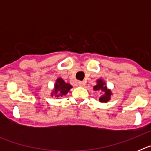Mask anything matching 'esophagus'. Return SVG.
Returning <instances> with one entry per match:
<instances>
[{"label":"esophagus","instance_id":"34e87169","mask_svg":"<svg viewBox=\"0 0 151 151\" xmlns=\"http://www.w3.org/2000/svg\"><path fill=\"white\" fill-rule=\"evenodd\" d=\"M85 82H82V81H80V82H78V85H79V86H82V87H83V86H85Z\"/></svg>","mask_w":151,"mask_h":151}]
</instances>
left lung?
I'll return each instance as SVG.
<instances>
[{
    "instance_id": "1",
    "label": "left lung",
    "mask_w": 151,
    "mask_h": 151,
    "mask_svg": "<svg viewBox=\"0 0 151 151\" xmlns=\"http://www.w3.org/2000/svg\"><path fill=\"white\" fill-rule=\"evenodd\" d=\"M94 91H100L104 93V94H103L101 97L99 98L100 102H107L110 101V96H111L112 93L110 90L107 89L106 86H105V82H103V80L98 79L97 81V85L94 86Z\"/></svg>"
}]
</instances>
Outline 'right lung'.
<instances>
[{
    "mask_svg": "<svg viewBox=\"0 0 151 151\" xmlns=\"http://www.w3.org/2000/svg\"><path fill=\"white\" fill-rule=\"evenodd\" d=\"M54 92L52 93V96L55 94L56 97H63V96L66 95L67 94L70 88H72V85L70 84L66 83L64 82L62 78H57V82H56L55 85H54Z\"/></svg>",
    "mask_w": 151,
    "mask_h": 151,
    "instance_id": "add662e5",
    "label": "right lung"
}]
</instances>
